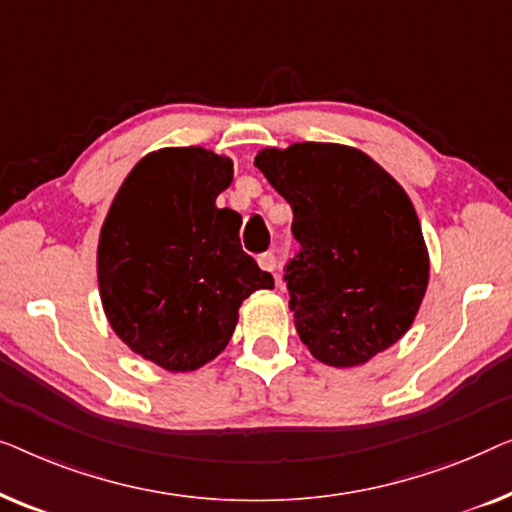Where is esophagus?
Masks as SVG:
<instances>
[{
    "label": "esophagus",
    "instance_id": "obj_1",
    "mask_svg": "<svg viewBox=\"0 0 512 512\" xmlns=\"http://www.w3.org/2000/svg\"><path fill=\"white\" fill-rule=\"evenodd\" d=\"M257 264L262 266L264 271H269V273H276V255L273 253H262L257 257Z\"/></svg>",
    "mask_w": 512,
    "mask_h": 512
}]
</instances>
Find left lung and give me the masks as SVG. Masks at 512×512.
I'll use <instances>...</instances> for the list:
<instances>
[{
	"label": "left lung",
	"instance_id": "left-lung-1",
	"mask_svg": "<svg viewBox=\"0 0 512 512\" xmlns=\"http://www.w3.org/2000/svg\"><path fill=\"white\" fill-rule=\"evenodd\" d=\"M255 167L294 213L299 250L283 280L311 355L348 369L397 343L429 283L422 227L403 187L338 143L259 150Z\"/></svg>",
	"mask_w": 512,
	"mask_h": 512
}]
</instances>
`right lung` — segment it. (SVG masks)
<instances>
[{"instance_id": "1", "label": "right lung", "mask_w": 512, "mask_h": 512, "mask_svg": "<svg viewBox=\"0 0 512 512\" xmlns=\"http://www.w3.org/2000/svg\"><path fill=\"white\" fill-rule=\"evenodd\" d=\"M234 176L229 157L162 148L129 171L97 248L104 313L136 355L194 371L225 350L239 306L273 276L243 253L241 215L215 199Z\"/></svg>"}]
</instances>
